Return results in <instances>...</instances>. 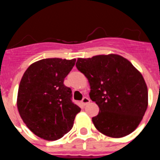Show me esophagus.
Wrapping results in <instances>:
<instances>
[{
	"label": "esophagus",
	"instance_id": "1",
	"mask_svg": "<svg viewBox=\"0 0 160 160\" xmlns=\"http://www.w3.org/2000/svg\"><path fill=\"white\" fill-rule=\"evenodd\" d=\"M90 102V99H89L87 97H84L82 98V105H87V104H88V103Z\"/></svg>",
	"mask_w": 160,
	"mask_h": 160
}]
</instances>
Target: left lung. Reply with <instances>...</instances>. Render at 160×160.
Returning <instances> with one entry per match:
<instances>
[{"mask_svg":"<svg viewBox=\"0 0 160 160\" xmlns=\"http://www.w3.org/2000/svg\"><path fill=\"white\" fill-rule=\"evenodd\" d=\"M76 67L88 79L90 99L99 107L92 118L96 129L112 138L135 131L148 104V87L139 71L117 54L78 58Z\"/></svg>","mask_w":160,"mask_h":160,"instance_id":"8db88e82","label":"left lung"}]
</instances>
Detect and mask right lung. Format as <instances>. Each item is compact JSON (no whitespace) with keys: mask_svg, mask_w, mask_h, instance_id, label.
I'll return each mask as SVG.
<instances>
[{"mask_svg":"<svg viewBox=\"0 0 160 160\" xmlns=\"http://www.w3.org/2000/svg\"><path fill=\"white\" fill-rule=\"evenodd\" d=\"M76 59L46 58L29 66L19 85L18 109L33 134L46 140L59 139L73 128L81 108L72 102L64 79Z\"/></svg>","mask_w":160,"mask_h":160,"instance_id":"right-lung-1","label":"right lung"}]
</instances>
